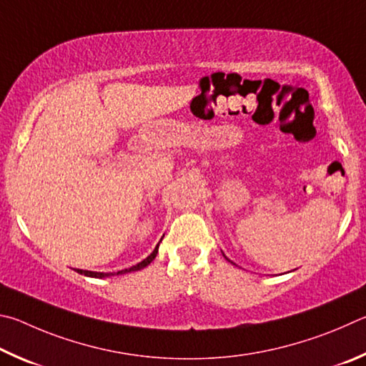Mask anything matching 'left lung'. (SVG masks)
<instances>
[{
	"instance_id": "8db88e82",
	"label": "left lung",
	"mask_w": 366,
	"mask_h": 366,
	"mask_svg": "<svg viewBox=\"0 0 366 366\" xmlns=\"http://www.w3.org/2000/svg\"><path fill=\"white\" fill-rule=\"evenodd\" d=\"M223 255H225V254H223ZM225 259H227V257H225ZM227 260H228V259H227Z\"/></svg>"
}]
</instances>
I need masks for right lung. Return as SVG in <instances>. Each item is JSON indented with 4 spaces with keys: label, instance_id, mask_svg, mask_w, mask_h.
I'll list each match as a JSON object with an SVG mask.
<instances>
[{
    "label": "right lung",
    "instance_id": "1",
    "mask_svg": "<svg viewBox=\"0 0 366 366\" xmlns=\"http://www.w3.org/2000/svg\"><path fill=\"white\" fill-rule=\"evenodd\" d=\"M162 241V239H160ZM157 251H159V244L154 247V251L147 255V257L144 259V260H141L139 264H137V265H133V267H130V268H125V270H120V272H117V273H102V272H88V270H76V273H80V274H85V277H89V278H109V277H114V274H124V273H130V272H138V270H141V268H144V267H147L151 264V262L156 259V255H157Z\"/></svg>",
    "mask_w": 366,
    "mask_h": 366
}]
</instances>
